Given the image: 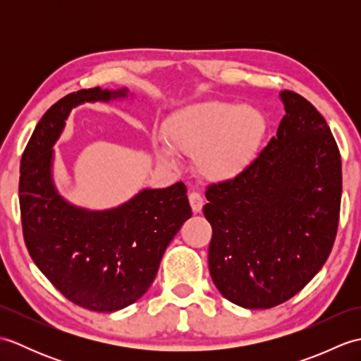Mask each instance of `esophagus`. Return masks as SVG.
<instances>
[{"label": "esophagus", "mask_w": 361, "mask_h": 361, "mask_svg": "<svg viewBox=\"0 0 361 361\" xmlns=\"http://www.w3.org/2000/svg\"><path fill=\"white\" fill-rule=\"evenodd\" d=\"M189 203H190V208H192V211L197 214V212L202 211L203 204H204V200H203V197L198 194V192H190L189 194Z\"/></svg>", "instance_id": "obj_1"}]
</instances>
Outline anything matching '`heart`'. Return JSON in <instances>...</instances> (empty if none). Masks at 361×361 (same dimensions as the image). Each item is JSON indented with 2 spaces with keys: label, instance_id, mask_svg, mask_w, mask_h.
<instances>
[{
  "label": "heart",
  "instance_id": "obj_1",
  "mask_svg": "<svg viewBox=\"0 0 361 361\" xmlns=\"http://www.w3.org/2000/svg\"><path fill=\"white\" fill-rule=\"evenodd\" d=\"M262 133L264 121L256 110L219 101L188 105L163 128L169 147L192 155L195 172L211 183L231 181L247 171ZM157 153L161 163H173L167 149L159 147Z\"/></svg>",
  "mask_w": 361,
  "mask_h": 361
}]
</instances>
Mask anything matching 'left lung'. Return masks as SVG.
Returning a JSON list of instances; mask_svg holds the SVG:
<instances>
[{"label": "left lung", "instance_id": "obj_1", "mask_svg": "<svg viewBox=\"0 0 361 361\" xmlns=\"http://www.w3.org/2000/svg\"><path fill=\"white\" fill-rule=\"evenodd\" d=\"M286 110L267 147L237 178L211 185L209 273L245 309L286 302L331 255L341 204V157L326 119L307 99L281 91Z\"/></svg>", "mask_w": 361, "mask_h": 361}]
</instances>
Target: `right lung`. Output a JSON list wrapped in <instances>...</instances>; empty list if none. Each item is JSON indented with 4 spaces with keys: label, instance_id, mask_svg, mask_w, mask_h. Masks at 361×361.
I'll return each mask as SVG.
<instances>
[{
    "label": "right lung",
    "instance_id": "right-lung-1",
    "mask_svg": "<svg viewBox=\"0 0 361 361\" xmlns=\"http://www.w3.org/2000/svg\"><path fill=\"white\" fill-rule=\"evenodd\" d=\"M128 90L90 88L60 99L43 114L20 164V211L34 264L65 298L93 312H116L152 286L167 245L192 216L181 181L142 189L113 209L68 203L52 180L54 144L80 104L127 97Z\"/></svg>",
    "mask_w": 361,
    "mask_h": 361
}]
</instances>
